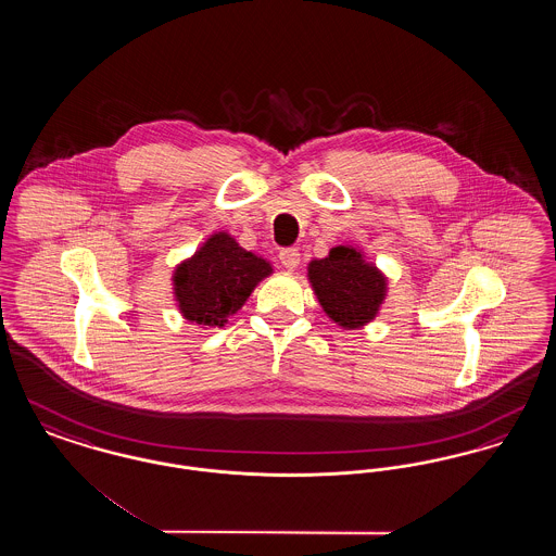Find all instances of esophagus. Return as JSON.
<instances>
[{
  "label": "esophagus",
  "mask_w": 556,
  "mask_h": 556,
  "mask_svg": "<svg viewBox=\"0 0 556 556\" xmlns=\"http://www.w3.org/2000/svg\"><path fill=\"white\" fill-rule=\"evenodd\" d=\"M279 261L288 270H293L295 266L300 265V252L295 248H283L279 252Z\"/></svg>",
  "instance_id": "obj_1"
}]
</instances>
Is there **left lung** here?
Wrapping results in <instances>:
<instances>
[{"mask_svg": "<svg viewBox=\"0 0 556 556\" xmlns=\"http://www.w3.org/2000/svg\"><path fill=\"white\" fill-rule=\"evenodd\" d=\"M308 281L327 317L344 329L370 323L388 293V277L354 245H336L327 258L313 261Z\"/></svg>", "mask_w": 556, "mask_h": 556, "instance_id": "8db88e82", "label": "left lung"}]
</instances>
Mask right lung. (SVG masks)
Segmentation results:
<instances>
[{
  "label": "right lung",
  "instance_id": "1",
  "mask_svg": "<svg viewBox=\"0 0 556 556\" xmlns=\"http://www.w3.org/2000/svg\"><path fill=\"white\" fill-rule=\"evenodd\" d=\"M270 273L273 266L265 258L243 250L229 233L218 231L175 268L173 293L189 323L223 327Z\"/></svg>",
  "mask_w": 556,
  "mask_h": 556
}]
</instances>
